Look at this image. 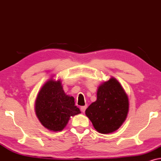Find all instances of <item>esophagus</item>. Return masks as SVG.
<instances>
[{
  "mask_svg": "<svg viewBox=\"0 0 161 161\" xmlns=\"http://www.w3.org/2000/svg\"><path fill=\"white\" fill-rule=\"evenodd\" d=\"M86 109H87V105L82 106V107H81V108H80V110H81V111H82V113H85V110H86Z\"/></svg>",
  "mask_w": 161,
  "mask_h": 161,
  "instance_id": "esophagus-1",
  "label": "esophagus"
}]
</instances>
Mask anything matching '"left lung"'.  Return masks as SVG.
Returning <instances> with one entry per match:
<instances>
[{
  "instance_id": "8db88e82",
  "label": "left lung",
  "mask_w": 161,
  "mask_h": 161,
  "mask_svg": "<svg viewBox=\"0 0 161 161\" xmlns=\"http://www.w3.org/2000/svg\"><path fill=\"white\" fill-rule=\"evenodd\" d=\"M128 110L127 94L116 79L111 78L98 87L97 99L87 108L85 114L98 132L108 134L121 127Z\"/></svg>"
}]
</instances>
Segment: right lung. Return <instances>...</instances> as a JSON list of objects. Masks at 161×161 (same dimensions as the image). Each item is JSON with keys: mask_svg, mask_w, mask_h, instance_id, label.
I'll return each mask as SVG.
<instances>
[{"mask_svg": "<svg viewBox=\"0 0 161 161\" xmlns=\"http://www.w3.org/2000/svg\"><path fill=\"white\" fill-rule=\"evenodd\" d=\"M36 114L45 127L52 131L64 129L70 116L80 113L74 98L64 93L60 81H48L40 90L35 102Z\"/></svg>", "mask_w": 161, "mask_h": 161, "instance_id": "obj_1", "label": "right lung"}]
</instances>
